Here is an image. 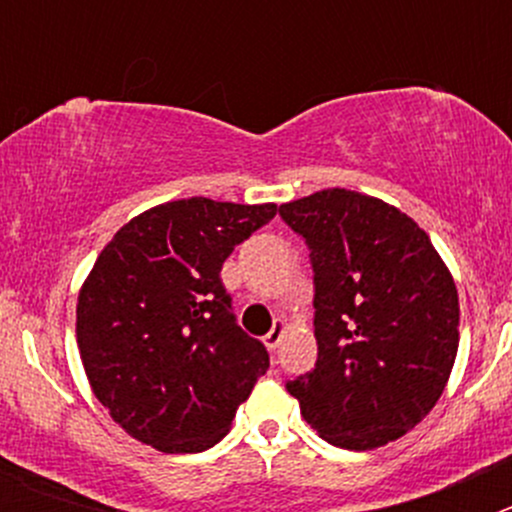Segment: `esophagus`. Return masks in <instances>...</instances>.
<instances>
[{
  "mask_svg": "<svg viewBox=\"0 0 512 512\" xmlns=\"http://www.w3.org/2000/svg\"><path fill=\"white\" fill-rule=\"evenodd\" d=\"M284 333H287V320L277 318V320H274V328H271L269 333H266V336H264L266 348H271V351H277L279 343H282V338H284Z\"/></svg>",
  "mask_w": 512,
  "mask_h": 512,
  "instance_id": "1",
  "label": "esophagus"
}]
</instances>
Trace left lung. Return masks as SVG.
I'll use <instances>...</instances> for the list:
<instances>
[{
    "label": "left lung",
    "mask_w": 512,
    "mask_h": 512,
    "mask_svg": "<svg viewBox=\"0 0 512 512\" xmlns=\"http://www.w3.org/2000/svg\"><path fill=\"white\" fill-rule=\"evenodd\" d=\"M279 215L310 246L315 369L287 384L333 446L372 451L436 408L459 351V292L413 217L379 197L320 189Z\"/></svg>",
    "instance_id": "left-lung-1"
}]
</instances>
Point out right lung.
Returning <instances> with one entry per match:
<instances>
[{
  "mask_svg": "<svg viewBox=\"0 0 512 512\" xmlns=\"http://www.w3.org/2000/svg\"><path fill=\"white\" fill-rule=\"evenodd\" d=\"M274 215V202H164L97 256L79 289L76 343L94 397L135 441L164 454L210 449L266 374L269 354L235 323L220 269Z\"/></svg>",
  "mask_w": 512,
  "mask_h": 512,
  "instance_id": "obj_1",
  "label": "right lung"
}]
</instances>
